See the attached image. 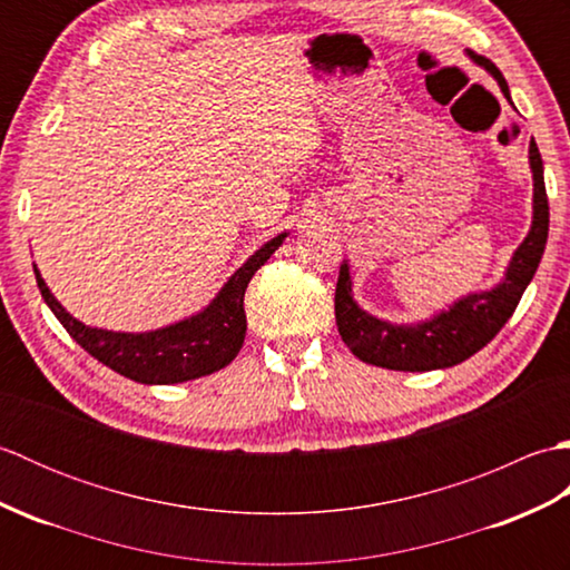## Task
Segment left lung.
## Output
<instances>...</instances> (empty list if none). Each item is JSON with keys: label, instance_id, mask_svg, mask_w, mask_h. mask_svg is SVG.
<instances>
[{"label": "left lung", "instance_id": "1", "mask_svg": "<svg viewBox=\"0 0 570 570\" xmlns=\"http://www.w3.org/2000/svg\"><path fill=\"white\" fill-rule=\"evenodd\" d=\"M470 58L498 80L504 98L512 102L510 88H507V80L498 66L482 56L470 53ZM529 166L531 176H534L531 227L522 245L514 249L504 278L490 292L458 298L453 306H448V311L435 313L429 321L396 325L357 306L350 264H341V276H337L335 286V323L337 333L355 357L367 362V365L399 372L445 370L475 355L502 331V325L512 318L524 288L534 278L549 237V198L547 186H543L541 154L534 139L529 144Z\"/></svg>", "mask_w": 570, "mask_h": 570}]
</instances>
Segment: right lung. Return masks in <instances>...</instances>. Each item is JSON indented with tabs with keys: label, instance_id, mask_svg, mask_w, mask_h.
Wrapping results in <instances>:
<instances>
[{
	"label": "right lung",
	"instance_id": "add662e5",
	"mask_svg": "<svg viewBox=\"0 0 570 570\" xmlns=\"http://www.w3.org/2000/svg\"><path fill=\"white\" fill-rule=\"evenodd\" d=\"M286 235L288 233L276 235L254 252L196 316L147 333H119L80 323L58 304L36 264L33 274L53 316L70 333L72 341L88 350L95 360L139 384H178L223 370L237 357L247 333V284L254 272L282 247Z\"/></svg>",
	"mask_w": 570,
	"mask_h": 570
}]
</instances>
